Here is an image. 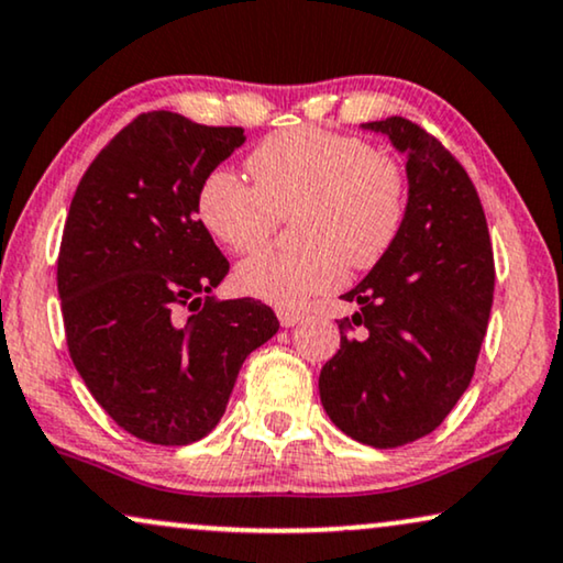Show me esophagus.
I'll list each match as a JSON object with an SVG mask.
<instances>
[{"instance_id": "1", "label": "esophagus", "mask_w": 563, "mask_h": 563, "mask_svg": "<svg viewBox=\"0 0 563 563\" xmlns=\"http://www.w3.org/2000/svg\"><path fill=\"white\" fill-rule=\"evenodd\" d=\"M277 319H280L283 327H294L303 319V311L301 309H280L277 311Z\"/></svg>"}]
</instances>
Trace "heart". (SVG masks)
Listing matches in <instances>:
<instances>
[{
	"label": "heart",
	"mask_w": 563,
	"mask_h": 563,
	"mask_svg": "<svg viewBox=\"0 0 563 563\" xmlns=\"http://www.w3.org/2000/svg\"><path fill=\"white\" fill-rule=\"evenodd\" d=\"M246 170L252 184L210 170L197 189V218L229 252H254L296 212L301 246L265 249L236 267V286L277 309L338 288L347 265H379L408 218L405 168L351 134L290 126L262 140Z\"/></svg>",
	"instance_id": "heart-1"
}]
</instances>
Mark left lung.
<instances>
[{"label": "left lung", "mask_w": 563, "mask_h": 563, "mask_svg": "<svg viewBox=\"0 0 563 563\" xmlns=\"http://www.w3.org/2000/svg\"><path fill=\"white\" fill-rule=\"evenodd\" d=\"M408 153V218L400 239L343 296L340 351L319 397L340 431L376 446L439 429L471 384L494 303V249L481 197L462 163L402 117L364 124Z\"/></svg>", "instance_id": "obj_1"}]
</instances>
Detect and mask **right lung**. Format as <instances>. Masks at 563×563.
<instances>
[{"label":"right lung","mask_w":563,"mask_h":563,"mask_svg":"<svg viewBox=\"0 0 563 563\" xmlns=\"http://www.w3.org/2000/svg\"><path fill=\"white\" fill-rule=\"evenodd\" d=\"M244 140L241 126L140 113L69 205L56 260L69 355L113 423L147 444L208 437L244 358L280 327L257 298L210 296L229 260L199 223L197 189Z\"/></svg>","instance_id":"right-lung-1"}]
</instances>
